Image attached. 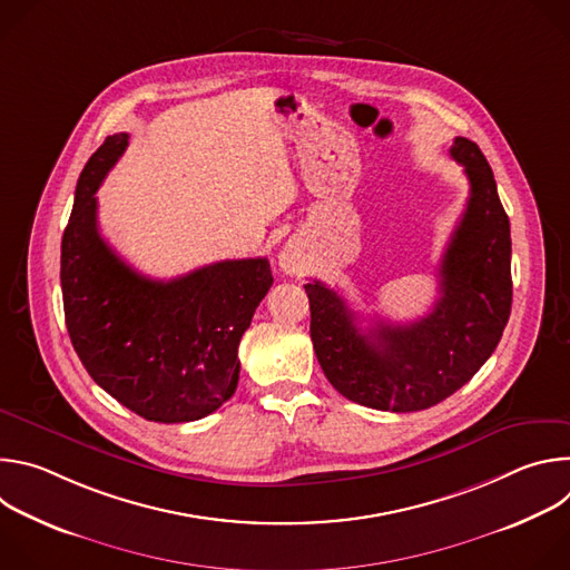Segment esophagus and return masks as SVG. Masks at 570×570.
<instances>
[{
    "label": "esophagus",
    "instance_id": "1",
    "mask_svg": "<svg viewBox=\"0 0 570 570\" xmlns=\"http://www.w3.org/2000/svg\"><path fill=\"white\" fill-rule=\"evenodd\" d=\"M279 266L286 275H299L302 273L304 257H302L299 248L293 246V243H288V246H284V250L279 253Z\"/></svg>",
    "mask_w": 570,
    "mask_h": 570
}]
</instances>
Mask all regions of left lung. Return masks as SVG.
I'll list each match as a JSON object with an SVG mask.
<instances>
[{
  "label": "left lung",
  "instance_id": "left-lung-1",
  "mask_svg": "<svg viewBox=\"0 0 570 570\" xmlns=\"http://www.w3.org/2000/svg\"><path fill=\"white\" fill-rule=\"evenodd\" d=\"M451 157L469 178L466 209L440 264V297L429 315L363 332L327 284H304L311 341L330 383L374 411L415 413L460 390L497 350L512 308V238L490 161L455 137Z\"/></svg>",
  "mask_w": 570,
  "mask_h": 570
}]
</instances>
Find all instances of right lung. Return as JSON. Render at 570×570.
<instances>
[{"label": "right lung", "instance_id": "obj_1", "mask_svg": "<svg viewBox=\"0 0 570 570\" xmlns=\"http://www.w3.org/2000/svg\"><path fill=\"white\" fill-rule=\"evenodd\" d=\"M128 135L108 137L78 178L60 246L71 345L88 374L148 422L214 413L238 383V343L273 286L266 257L227 259L161 282L132 271L104 240L97 189Z\"/></svg>", "mask_w": 570, "mask_h": 570}]
</instances>
